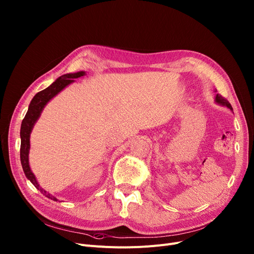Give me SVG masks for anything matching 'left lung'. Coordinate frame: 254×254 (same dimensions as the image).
Wrapping results in <instances>:
<instances>
[{"label":"left lung","mask_w":254,"mask_h":254,"mask_svg":"<svg viewBox=\"0 0 254 254\" xmlns=\"http://www.w3.org/2000/svg\"><path fill=\"white\" fill-rule=\"evenodd\" d=\"M215 101H216V103H218V104H220V105H223V106H226V107H228L230 110H233V108H232L231 104L229 103V101H228L226 98L222 97L220 94H217V95H216Z\"/></svg>","instance_id":"left-lung-1"}]
</instances>
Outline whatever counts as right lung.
<instances>
[{
  "instance_id": "1",
  "label": "right lung",
  "mask_w": 254,
  "mask_h": 254,
  "mask_svg": "<svg viewBox=\"0 0 254 254\" xmlns=\"http://www.w3.org/2000/svg\"><path fill=\"white\" fill-rule=\"evenodd\" d=\"M86 73L81 71L74 74H65L58 78L51 86H49L47 89H44L32 98L27 113L25 118L23 119L21 124V129H20V137H21V147H20V159H21V165L24 171L26 177L31 181L33 186L45 196L49 198L58 201V198L53 196L48 191H45L43 189L40 188L38 184L35 175L32 173L30 166H29V149H30V133L32 131V128L39 119L40 114L44 108V106L49 103L50 100H52L56 95H58L60 92L65 88L67 85L73 83L77 78H80L82 76H85Z\"/></svg>"
}]
</instances>
